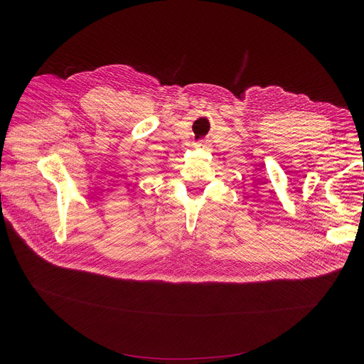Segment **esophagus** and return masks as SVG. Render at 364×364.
Wrapping results in <instances>:
<instances>
[{
  "label": "esophagus",
  "mask_w": 364,
  "mask_h": 364,
  "mask_svg": "<svg viewBox=\"0 0 364 364\" xmlns=\"http://www.w3.org/2000/svg\"><path fill=\"white\" fill-rule=\"evenodd\" d=\"M208 144H209V143H208V140H202V141L199 143V146H200V147H205V146H208Z\"/></svg>",
  "instance_id": "obj_1"
}]
</instances>
